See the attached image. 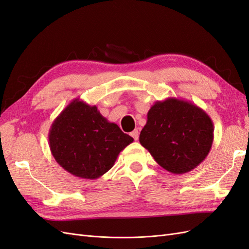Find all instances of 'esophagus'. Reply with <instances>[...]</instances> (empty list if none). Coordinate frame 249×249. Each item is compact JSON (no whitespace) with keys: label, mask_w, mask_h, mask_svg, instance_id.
Masks as SVG:
<instances>
[{"label":"esophagus","mask_w":249,"mask_h":249,"mask_svg":"<svg viewBox=\"0 0 249 249\" xmlns=\"http://www.w3.org/2000/svg\"><path fill=\"white\" fill-rule=\"evenodd\" d=\"M131 136L134 138V140H138L139 139V132L138 130H134L132 133H131Z\"/></svg>","instance_id":"34e87169"}]
</instances>
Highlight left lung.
Returning a JSON list of instances; mask_svg holds the SVG:
<instances>
[{
    "mask_svg": "<svg viewBox=\"0 0 249 249\" xmlns=\"http://www.w3.org/2000/svg\"><path fill=\"white\" fill-rule=\"evenodd\" d=\"M214 140L211 117L196 105L177 97L157 101L147 112L140 144L155 161L173 175L196 168Z\"/></svg>",
    "mask_w": 249,
    "mask_h": 249,
    "instance_id": "left-lung-1",
    "label": "left lung"
}]
</instances>
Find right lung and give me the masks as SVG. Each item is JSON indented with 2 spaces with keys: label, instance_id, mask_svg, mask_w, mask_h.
Returning a JSON list of instances; mask_svg holds the SVG:
<instances>
[{
  "label": "right lung",
  "instance_id": "right-lung-1",
  "mask_svg": "<svg viewBox=\"0 0 249 249\" xmlns=\"http://www.w3.org/2000/svg\"><path fill=\"white\" fill-rule=\"evenodd\" d=\"M133 141L96 106L80 99L67 105L49 132L56 162L71 175L86 179L99 178L110 170L119 153Z\"/></svg>",
  "mask_w": 249,
  "mask_h": 249
}]
</instances>
